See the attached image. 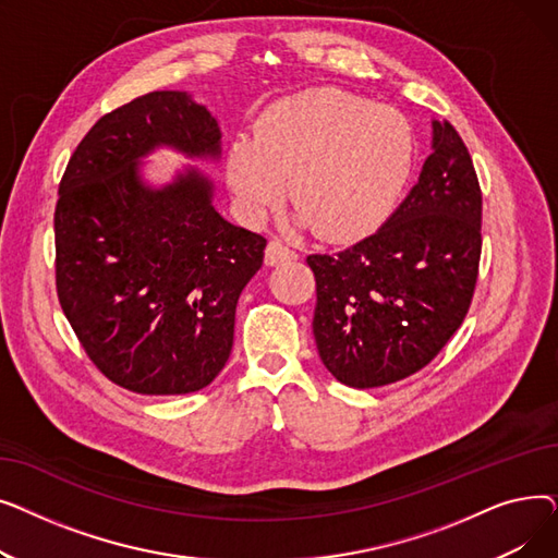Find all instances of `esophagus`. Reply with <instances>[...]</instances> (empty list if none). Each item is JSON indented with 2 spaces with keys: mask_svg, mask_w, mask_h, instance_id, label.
<instances>
[{
  "mask_svg": "<svg viewBox=\"0 0 558 558\" xmlns=\"http://www.w3.org/2000/svg\"><path fill=\"white\" fill-rule=\"evenodd\" d=\"M296 257H299V253L294 248H289L280 240L269 242L267 251H264V262H267L269 267H276V264H284V262H294Z\"/></svg>",
  "mask_w": 558,
  "mask_h": 558,
  "instance_id": "1",
  "label": "esophagus"
}]
</instances>
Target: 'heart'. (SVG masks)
<instances>
[{
    "mask_svg": "<svg viewBox=\"0 0 558 558\" xmlns=\"http://www.w3.org/2000/svg\"><path fill=\"white\" fill-rule=\"evenodd\" d=\"M414 158L412 124L398 110L316 87L271 104L253 135L234 137L226 175L248 217H267L287 185L301 223L355 242L391 217Z\"/></svg>",
    "mask_w": 558,
    "mask_h": 558,
    "instance_id": "1",
    "label": "heart"
}]
</instances>
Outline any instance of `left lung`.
<instances>
[{"label":"left lung","mask_w":558,"mask_h":558,"mask_svg":"<svg viewBox=\"0 0 558 558\" xmlns=\"http://www.w3.org/2000/svg\"><path fill=\"white\" fill-rule=\"evenodd\" d=\"M482 253V190L450 122H432L418 183L371 238L310 255L314 339L353 389L385 387L427 366L471 307Z\"/></svg>","instance_id":"left-lung-1"}]
</instances>
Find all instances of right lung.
Wrapping results in <instances>:
<instances>
[{
    "mask_svg": "<svg viewBox=\"0 0 558 558\" xmlns=\"http://www.w3.org/2000/svg\"><path fill=\"white\" fill-rule=\"evenodd\" d=\"M158 146L217 160L221 131L187 93L160 90L104 114L81 140L58 185L56 291L110 383L183 396L226 366L234 310L267 240L226 221L194 167L162 187L144 183L142 158Z\"/></svg>",
    "mask_w": 558,
    "mask_h": 558,
    "instance_id": "1",
    "label": "right lung"
}]
</instances>
